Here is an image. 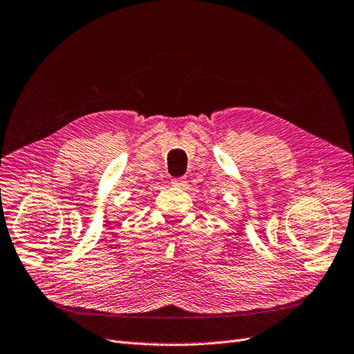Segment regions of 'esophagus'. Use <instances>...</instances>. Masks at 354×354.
I'll use <instances>...</instances> for the list:
<instances>
[{
	"instance_id": "obj_1",
	"label": "esophagus",
	"mask_w": 354,
	"mask_h": 354,
	"mask_svg": "<svg viewBox=\"0 0 354 354\" xmlns=\"http://www.w3.org/2000/svg\"><path fill=\"white\" fill-rule=\"evenodd\" d=\"M185 184H187L185 178H178V179H174V180H171V185H174V187H178V188H183V187H185Z\"/></svg>"
}]
</instances>
